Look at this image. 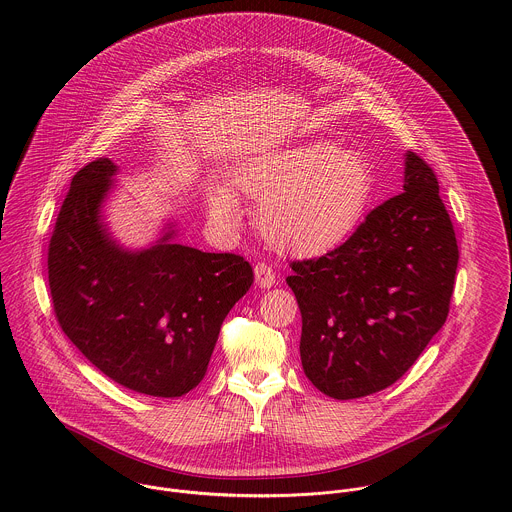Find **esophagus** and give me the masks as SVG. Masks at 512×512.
Here are the masks:
<instances>
[{"instance_id":"1","label":"esophagus","mask_w":512,"mask_h":512,"mask_svg":"<svg viewBox=\"0 0 512 512\" xmlns=\"http://www.w3.org/2000/svg\"><path fill=\"white\" fill-rule=\"evenodd\" d=\"M254 276H256V284L262 288V290H268L276 284V272L270 264L266 262H258L256 268H254Z\"/></svg>"}]
</instances>
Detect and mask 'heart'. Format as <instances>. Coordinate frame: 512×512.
<instances>
[{"mask_svg":"<svg viewBox=\"0 0 512 512\" xmlns=\"http://www.w3.org/2000/svg\"><path fill=\"white\" fill-rule=\"evenodd\" d=\"M232 183L262 199L256 222L262 236L282 250L317 252L347 238L374 199L372 165L335 142H311L240 163ZM209 207L232 222L236 199L224 187L209 189Z\"/></svg>","mask_w":512,"mask_h":512,"instance_id":"1","label":"heart"}]
</instances>
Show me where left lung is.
I'll list each match as a JSON object with an SVG mask.
<instances>
[{"label": "left lung", "mask_w": 512, "mask_h": 512, "mask_svg": "<svg viewBox=\"0 0 512 512\" xmlns=\"http://www.w3.org/2000/svg\"><path fill=\"white\" fill-rule=\"evenodd\" d=\"M457 262L438 177L408 151L400 195L372 209L337 248L290 264L299 355L313 386L353 400L402 378L447 319Z\"/></svg>", "instance_id": "obj_1"}]
</instances>
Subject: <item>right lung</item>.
Listing matches in <instances>:
<instances>
[{
	"label": "right lung",
	"instance_id": "add662e5",
	"mask_svg": "<svg viewBox=\"0 0 512 512\" xmlns=\"http://www.w3.org/2000/svg\"><path fill=\"white\" fill-rule=\"evenodd\" d=\"M116 165L86 163L49 242L55 317L74 347L114 382L161 398L193 390L205 376L220 325L254 282L232 252L159 244L126 252L100 222V203Z\"/></svg>",
	"mask_w": 512,
	"mask_h": 512
}]
</instances>
